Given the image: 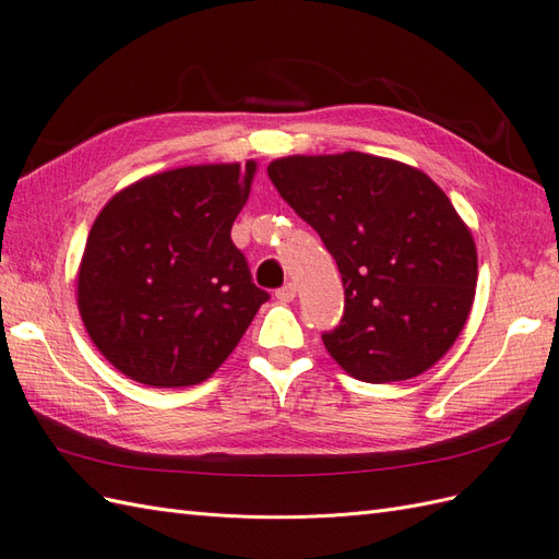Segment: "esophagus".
<instances>
[{
    "instance_id": "1",
    "label": "esophagus",
    "mask_w": 559,
    "mask_h": 559,
    "mask_svg": "<svg viewBox=\"0 0 559 559\" xmlns=\"http://www.w3.org/2000/svg\"><path fill=\"white\" fill-rule=\"evenodd\" d=\"M275 296H277V300H282V302H292L294 298H296V286L289 282V284H284V286H280V289L275 292Z\"/></svg>"
}]
</instances>
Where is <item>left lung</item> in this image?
<instances>
[{
  "label": "left lung",
  "instance_id": "obj_1",
  "mask_svg": "<svg viewBox=\"0 0 559 559\" xmlns=\"http://www.w3.org/2000/svg\"><path fill=\"white\" fill-rule=\"evenodd\" d=\"M267 177L341 270L343 319L321 333L331 357L364 382L408 380L441 359L478 280L450 198L415 167L359 151L280 158Z\"/></svg>",
  "mask_w": 559,
  "mask_h": 559
}]
</instances>
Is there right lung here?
I'll use <instances>...</instances> for the list:
<instances>
[{
  "mask_svg": "<svg viewBox=\"0 0 559 559\" xmlns=\"http://www.w3.org/2000/svg\"><path fill=\"white\" fill-rule=\"evenodd\" d=\"M257 163L191 165L116 193L91 228L79 312L95 347L151 386L207 380L270 298L230 228Z\"/></svg>",
  "mask_w": 559,
  "mask_h": 559,
  "instance_id": "obj_1",
  "label": "right lung"
}]
</instances>
